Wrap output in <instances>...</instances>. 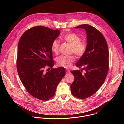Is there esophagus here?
I'll return each mask as SVG.
<instances>
[{
    "mask_svg": "<svg viewBox=\"0 0 124 124\" xmlns=\"http://www.w3.org/2000/svg\"><path fill=\"white\" fill-rule=\"evenodd\" d=\"M66 72L67 73H70V70H69V69H66Z\"/></svg>",
    "mask_w": 124,
    "mask_h": 124,
    "instance_id": "34e87169",
    "label": "esophagus"
}]
</instances>
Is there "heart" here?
Instances as JSON below:
<instances>
[{
    "mask_svg": "<svg viewBox=\"0 0 124 124\" xmlns=\"http://www.w3.org/2000/svg\"><path fill=\"white\" fill-rule=\"evenodd\" d=\"M62 39L69 44L71 46V52L78 57H81L85 53L87 48V43L85 41L81 40V38L77 34L71 32L62 36ZM60 42L58 40H54L52 44V50L54 53H58ZM75 59L72 56H61L57 59L59 65L65 68L70 67Z\"/></svg>",
    "mask_w": 124,
    "mask_h": 124,
    "instance_id": "b5f03b06",
    "label": "heart"
}]
</instances>
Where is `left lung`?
Returning <instances> with one entry per match:
<instances>
[{
  "mask_svg": "<svg viewBox=\"0 0 124 124\" xmlns=\"http://www.w3.org/2000/svg\"><path fill=\"white\" fill-rule=\"evenodd\" d=\"M75 28L84 29L86 33V50L76 65L85 72L82 74L78 70L71 71L74 77L71 93L84 99L94 94L104 82L109 69V52L104 37L97 29L87 24Z\"/></svg>",
  "mask_w": 124,
  "mask_h": 124,
  "instance_id": "8db88e82",
  "label": "left lung"
}]
</instances>
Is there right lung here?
Instances as JSON below:
<instances>
[{"label": "right lung", "instance_id": "add662e5", "mask_svg": "<svg viewBox=\"0 0 124 124\" xmlns=\"http://www.w3.org/2000/svg\"><path fill=\"white\" fill-rule=\"evenodd\" d=\"M60 33L59 30L36 26L24 32L18 44L17 68L20 79L27 91L33 97L46 101L53 97L65 74V68H52V44Z\"/></svg>", "mask_w": 124, "mask_h": 124}]
</instances>
